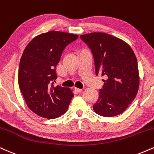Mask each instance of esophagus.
Returning a JSON list of instances; mask_svg holds the SVG:
<instances>
[{
    "mask_svg": "<svg viewBox=\"0 0 154 154\" xmlns=\"http://www.w3.org/2000/svg\"><path fill=\"white\" fill-rule=\"evenodd\" d=\"M75 90L76 92H77V93H81V92L83 91V90L81 89V88H75Z\"/></svg>",
    "mask_w": 154,
    "mask_h": 154,
    "instance_id": "esophagus-1",
    "label": "esophagus"
}]
</instances>
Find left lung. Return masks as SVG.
<instances>
[{"mask_svg":"<svg viewBox=\"0 0 154 154\" xmlns=\"http://www.w3.org/2000/svg\"><path fill=\"white\" fill-rule=\"evenodd\" d=\"M80 38L93 53L96 75L106 78L93 110L105 117L122 114L138 91L140 77L135 53L126 42L106 33H88Z\"/></svg>","mask_w":154,"mask_h":154,"instance_id":"obj_1","label":"left lung"}]
</instances>
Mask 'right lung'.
Masks as SVG:
<instances>
[{
    "label": "right lung",
    "instance_id": "obj_1",
    "mask_svg": "<svg viewBox=\"0 0 154 154\" xmlns=\"http://www.w3.org/2000/svg\"><path fill=\"white\" fill-rule=\"evenodd\" d=\"M77 38V35L52 30L35 37L24 48L19 63V86L27 106L37 115L55 119L68 109L73 91L54 87L53 83L63 49Z\"/></svg>",
    "mask_w": 154,
    "mask_h": 154
}]
</instances>
